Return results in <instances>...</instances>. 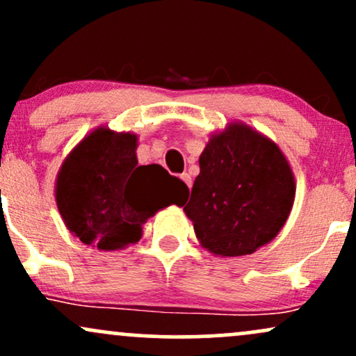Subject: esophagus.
Masks as SVG:
<instances>
[{
	"label": "esophagus",
	"instance_id": "obj_1",
	"mask_svg": "<svg viewBox=\"0 0 356 356\" xmlns=\"http://www.w3.org/2000/svg\"><path fill=\"white\" fill-rule=\"evenodd\" d=\"M181 179H182V181L186 182L189 187L192 186V179H191V175L187 174V172H182V174H181Z\"/></svg>",
	"mask_w": 356,
	"mask_h": 356
}]
</instances>
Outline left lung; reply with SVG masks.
<instances>
[{
  "label": "left lung",
  "mask_w": 356,
  "mask_h": 356,
  "mask_svg": "<svg viewBox=\"0 0 356 356\" xmlns=\"http://www.w3.org/2000/svg\"><path fill=\"white\" fill-rule=\"evenodd\" d=\"M199 167L184 212L204 249L220 257L252 254L283 229L296 182L276 142L231 122L211 134Z\"/></svg>",
  "instance_id": "8db88e82"
}]
</instances>
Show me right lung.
Instances as JSON below:
<instances>
[{"label":"right lung","mask_w":356,"mask_h":356,"mask_svg":"<svg viewBox=\"0 0 356 356\" xmlns=\"http://www.w3.org/2000/svg\"><path fill=\"white\" fill-rule=\"evenodd\" d=\"M138 137L107 125L87 134L65 157L55 182L67 229L99 251L136 244L142 226L189 192L164 167L138 165Z\"/></svg>","instance_id":"obj_1"}]
</instances>
